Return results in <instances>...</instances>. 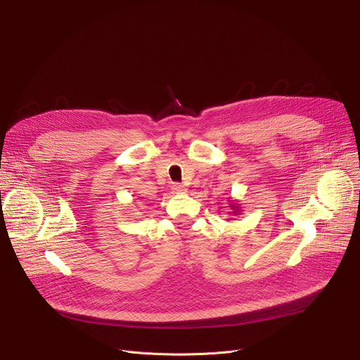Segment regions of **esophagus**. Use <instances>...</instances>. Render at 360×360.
<instances>
[{"mask_svg": "<svg viewBox=\"0 0 360 360\" xmlns=\"http://www.w3.org/2000/svg\"><path fill=\"white\" fill-rule=\"evenodd\" d=\"M172 190H174V193H182V191H185V190H184V185H181V184H178V182H174V184H172Z\"/></svg>", "mask_w": 360, "mask_h": 360, "instance_id": "1", "label": "esophagus"}]
</instances>
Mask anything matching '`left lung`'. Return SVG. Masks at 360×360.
Segmentation results:
<instances>
[{
  "label": "left lung",
  "instance_id": "obj_1",
  "mask_svg": "<svg viewBox=\"0 0 360 360\" xmlns=\"http://www.w3.org/2000/svg\"><path fill=\"white\" fill-rule=\"evenodd\" d=\"M231 207H232V210H235V213H238L239 210H238V205L236 204H231Z\"/></svg>",
  "mask_w": 360,
  "mask_h": 360
}]
</instances>
